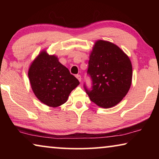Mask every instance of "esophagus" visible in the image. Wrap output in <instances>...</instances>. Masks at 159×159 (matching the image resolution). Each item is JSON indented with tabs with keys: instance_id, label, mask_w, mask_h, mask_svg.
Segmentation results:
<instances>
[{
	"instance_id": "obj_1",
	"label": "esophagus",
	"mask_w": 159,
	"mask_h": 159,
	"mask_svg": "<svg viewBox=\"0 0 159 159\" xmlns=\"http://www.w3.org/2000/svg\"><path fill=\"white\" fill-rule=\"evenodd\" d=\"M76 77L77 78V79L79 80V81L80 82L81 81V76H80V75H76Z\"/></svg>"
}]
</instances>
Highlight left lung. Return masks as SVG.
<instances>
[{
  "label": "left lung",
  "instance_id": "1",
  "mask_svg": "<svg viewBox=\"0 0 159 159\" xmlns=\"http://www.w3.org/2000/svg\"><path fill=\"white\" fill-rule=\"evenodd\" d=\"M88 73L93 90L86 93L90 100L104 109L118 104L130 89L133 67L130 58L113 43L98 40L90 55Z\"/></svg>",
  "mask_w": 159,
  "mask_h": 159
}]
</instances>
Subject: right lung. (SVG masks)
Returning a JSON list of instances; mask_svg holds the SVG:
<instances>
[{
  "label": "right lung",
  "instance_id": "right-lung-1",
  "mask_svg": "<svg viewBox=\"0 0 159 159\" xmlns=\"http://www.w3.org/2000/svg\"><path fill=\"white\" fill-rule=\"evenodd\" d=\"M28 76L34 95L43 104L57 107L65 103L79 85L76 77L62 65L57 56L42 50L29 66Z\"/></svg>",
  "mask_w": 159,
  "mask_h": 159
}]
</instances>
